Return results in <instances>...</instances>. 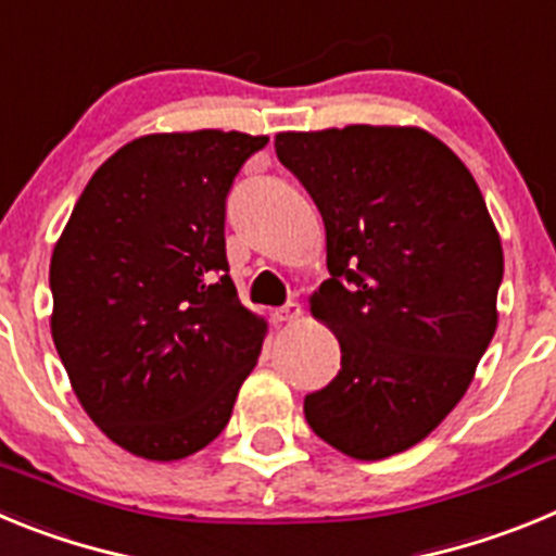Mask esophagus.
<instances>
[{"label":"esophagus","instance_id":"esophagus-1","mask_svg":"<svg viewBox=\"0 0 556 556\" xmlns=\"http://www.w3.org/2000/svg\"><path fill=\"white\" fill-rule=\"evenodd\" d=\"M301 314H303L301 303H298V301H289L287 306L275 308V312H273V320H275V323H294V320H298V317H301Z\"/></svg>","mask_w":556,"mask_h":556}]
</instances>
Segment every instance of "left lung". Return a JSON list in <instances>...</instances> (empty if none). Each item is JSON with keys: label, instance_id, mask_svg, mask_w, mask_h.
<instances>
[{"label": "left lung", "instance_id": "8db88e82", "mask_svg": "<svg viewBox=\"0 0 556 556\" xmlns=\"http://www.w3.org/2000/svg\"><path fill=\"white\" fill-rule=\"evenodd\" d=\"M275 152L326 223L312 314L342 348L303 401L308 426L353 459L401 454L459 404L493 339L498 230L468 166L420 127L278 132Z\"/></svg>", "mask_w": 556, "mask_h": 556}]
</instances>
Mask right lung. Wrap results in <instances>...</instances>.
I'll list each match as a JSON object with an SVG mask.
<instances>
[{
  "mask_svg": "<svg viewBox=\"0 0 556 556\" xmlns=\"http://www.w3.org/2000/svg\"><path fill=\"white\" fill-rule=\"evenodd\" d=\"M267 136H141L77 200L49 264L52 339L113 443L172 462L223 434L258 362L262 317L225 255V200Z\"/></svg>",
  "mask_w": 556,
  "mask_h": 556,
  "instance_id": "add662e5",
  "label": "right lung"
}]
</instances>
